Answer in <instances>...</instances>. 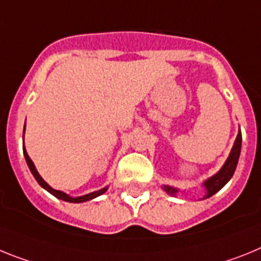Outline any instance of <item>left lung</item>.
I'll return each instance as SVG.
<instances>
[{
    "instance_id": "obj_1",
    "label": "left lung",
    "mask_w": 261,
    "mask_h": 261,
    "mask_svg": "<svg viewBox=\"0 0 261 261\" xmlns=\"http://www.w3.org/2000/svg\"><path fill=\"white\" fill-rule=\"evenodd\" d=\"M240 148H242V133L239 131V133H238L237 140H235V143H234V147H232V149H231L230 156H228L227 160H226L225 165L222 167L221 171H219L218 173L214 174L213 177H210L209 180H206L205 182H203V187H205L206 190H207V193H206V196L203 197V199L209 198V197H212L213 194L217 193L218 190H221L222 188L227 184L228 180L232 177V174H234L235 169H237L238 160H239ZM164 190L167 192V193L172 194V196H176V193L178 192L177 189H174V188L172 187H164Z\"/></svg>"
}]
</instances>
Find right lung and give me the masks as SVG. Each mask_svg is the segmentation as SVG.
Here are the masks:
<instances>
[{
  "label": "right lung",
  "mask_w": 261,
  "mask_h": 261,
  "mask_svg": "<svg viewBox=\"0 0 261 261\" xmlns=\"http://www.w3.org/2000/svg\"><path fill=\"white\" fill-rule=\"evenodd\" d=\"M23 155H24V159H26L27 165H29V168H30L31 173L34 174V177H35V180L38 181V182H39L40 187L44 188V189H46V190H48L49 193L54 194V196H55L56 198L63 199V201H67V202H76V203L85 202V201H89V199H93V198H96V197L101 196V194H103L106 192V190H108V187H106V188H102V189H101V190H97V192H93V193L87 194V196L74 197V198H73V197H69V196H68V194H65L64 192H60V190L52 189V188L49 187L48 184H47L46 181H44L42 177H40V174L38 173V171H36V168H35V165H34L33 160H31V159L29 158V155H27V152H26V151H24V148H23Z\"/></svg>",
  "instance_id": "obj_1"
}]
</instances>
